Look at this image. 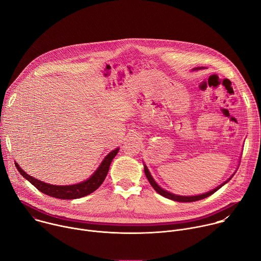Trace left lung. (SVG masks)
Instances as JSON below:
<instances>
[{
    "label": "left lung",
    "mask_w": 261,
    "mask_h": 261,
    "mask_svg": "<svg viewBox=\"0 0 261 261\" xmlns=\"http://www.w3.org/2000/svg\"><path fill=\"white\" fill-rule=\"evenodd\" d=\"M144 173H145V175H146L148 181H150V184L152 185V187H153L160 195H162V196H164V197H166V198H168V199H171V200H174V201H179V202H192V201H196V200H200V199L206 198L207 196L212 195V194L215 193L217 190H219L223 185H225V184L231 178V177H230L228 180H226L225 182H223L222 185H220L219 187H217L216 189H214V190H212V191H210V192H207V193H205V194H201V195H197V196H179V195H175V194L169 193V192L163 190L162 188H160L159 186L156 184V181L153 179V177H152V175L150 174V171L147 170L146 166H144Z\"/></svg>",
    "instance_id": "8db88e82"
}]
</instances>
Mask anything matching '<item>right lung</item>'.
Masks as SVG:
<instances>
[{
  "label": "right lung",
  "mask_w": 261,
  "mask_h": 261,
  "mask_svg": "<svg viewBox=\"0 0 261 261\" xmlns=\"http://www.w3.org/2000/svg\"><path fill=\"white\" fill-rule=\"evenodd\" d=\"M118 153H119V148H116V150H114L113 152H110L104 158L101 165L98 167V169L94 172V174L89 179L76 185H70V186L49 185L47 182L41 181L35 177L30 176L19 167L17 163H15V166L19 171V173L42 193L56 198H60V199H76L93 193L95 190H97L100 187L101 184L104 181L107 175L111 161H113V159L117 156Z\"/></svg>",
  "instance_id": "add662e5"
}]
</instances>
